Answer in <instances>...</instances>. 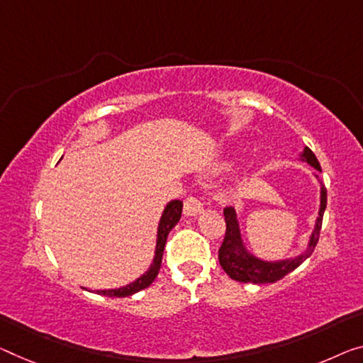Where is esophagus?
I'll return each mask as SVG.
<instances>
[{"instance_id": "34e87169", "label": "esophagus", "mask_w": 363, "mask_h": 363, "mask_svg": "<svg viewBox=\"0 0 363 363\" xmlns=\"http://www.w3.org/2000/svg\"><path fill=\"white\" fill-rule=\"evenodd\" d=\"M183 213H185V216H198L203 213V204L198 198L189 196L183 203Z\"/></svg>"}]
</instances>
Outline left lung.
I'll return each mask as SVG.
<instances>
[{
    "mask_svg": "<svg viewBox=\"0 0 363 363\" xmlns=\"http://www.w3.org/2000/svg\"><path fill=\"white\" fill-rule=\"evenodd\" d=\"M302 160L306 164H310L313 169L321 172V165L318 162L316 155L311 152V149L305 147L303 152L300 154ZM318 178V175H315ZM320 180V178H318ZM321 183V182H320ZM326 209V188L321 183V198H320V211H318V217L315 222V228L311 232L308 247L305 248V252L300 253L295 258L289 259H281V261H263L256 258L245 248L242 233H240L238 227V219L237 213L233 208H225L224 209V217H225V237L224 242H222L219 248V263L222 266L228 277H232L233 281L237 282H252V284H271L276 282L284 276H287L289 272L303 263V261L308 258V256L313 253V250L318 243V238H320V230H321V222H323V214H325Z\"/></svg>",
    "mask_w": 363,
    "mask_h": 363,
    "instance_id": "left-lung-1",
    "label": "left lung"
}]
</instances>
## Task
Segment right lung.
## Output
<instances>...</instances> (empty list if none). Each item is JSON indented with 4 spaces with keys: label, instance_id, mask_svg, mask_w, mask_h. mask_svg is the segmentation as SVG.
<instances>
[{
    "label": "right lung",
    "instance_id": "1",
    "mask_svg": "<svg viewBox=\"0 0 363 363\" xmlns=\"http://www.w3.org/2000/svg\"><path fill=\"white\" fill-rule=\"evenodd\" d=\"M182 208H183V203L180 199L170 201V203L165 206L162 217H160L159 227H157V245H155V256H154L152 264H150L149 269L144 272L141 277H138L135 282L128 284V286H125V287L110 289V291H97V294L104 295V297H118V298L130 297V295L143 291V289L149 287L150 284L154 282V279L157 277L159 271H160V264H162V256H164L167 237H169L172 228L177 225V222L180 220Z\"/></svg>",
    "mask_w": 363,
    "mask_h": 363
}]
</instances>
